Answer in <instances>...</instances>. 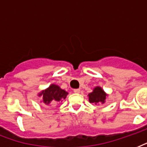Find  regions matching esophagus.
Segmentation results:
<instances>
[{
    "instance_id": "1",
    "label": "esophagus",
    "mask_w": 147,
    "mask_h": 147,
    "mask_svg": "<svg viewBox=\"0 0 147 147\" xmlns=\"http://www.w3.org/2000/svg\"><path fill=\"white\" fill-rule=\"evenodd\" d=\"M74 92H75V93H76V94H79V93H80V89H79V88L74 89Z\"/></svg>"
}]
</instances>
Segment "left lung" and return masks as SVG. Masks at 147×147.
<instances>
[{
  "mask_svg": "<svg viewBox=\"0 0 147 147\" xmlns=\"http://www.w3.org/2000/svg\"><path fill=\"white\" fill-rule=\"evenodd\" d=\"M88 100L90 103H94L95 105L105 104L106 98L108 94L103 90L100 86H97L93 89L92 92L88 94Z\"/></svg>",
  "mask_w": 147,
  "mask_h": 147,
  "instance_id": "left-lung-1",
  "label": "left lung"
}]
</instances>
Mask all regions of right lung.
<instances>
[{
  "label": "right lung",
  "instance_id": "add662e5",
  "mask_svg": "<svg viewBox=\"0 0 147 147\" xmlns=\"http://www.w3.org/2000/svg\"><path fill=\"white\" fill-rule=\"evenodd\" d=\"M68 95V92L55 84H51L46 89L38 93V97H42L40 102L44 103L47 106H52L53 104L62 101Z\"/></svg>",
  "mask_w": 147,
  "mask_h": 147
}]
</instances>
